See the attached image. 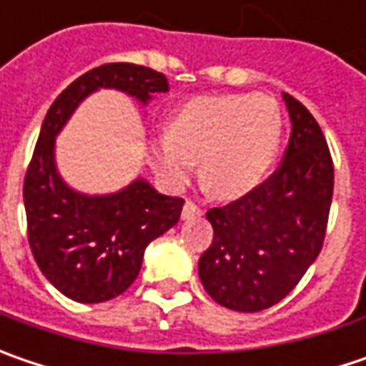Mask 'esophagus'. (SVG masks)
<instances>
[{
	"mask_svg": "<svg viewBox=\"0 0 366 366\" xmlns=\"http://www.w3.org/2000/svg\"><path fill=\"white\" fill-rule=\"evenodd\" d=\"M203 211H201V207L199 204H194L192 201H186L182 207V219H192V217H199Z\"/></svg>",
	"mask_w": 366,
	"mask_h": 366,
	"instance_id": "obj_1",
	"label": "esophagus"
}]
</instances>
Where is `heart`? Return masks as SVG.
<instances>
[{
    "mask_svg": "<svg viewBox=\"0 0 366 366\" xmlns=\"http://www.w3.org/2000/svg\"><path fill=\"white\" fill-rule=\"evenodd\" d=\"M282 118L267 97L203 95L182 103L169 130L151 142L163 180L182 188L201 157L204 186L217 197H240L265 180L280 151Z\"/></svg>",
    "mask_w": 366,
    "mask_h": 366,
    "instance_id": "1",
    "label": "heart"
}]
</instances>
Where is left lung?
Instances as JSON below:
<instances>
[{
  "label": "left lung",
  "instance_id": "8db88e82",
  "mask_svg": "<svg viewBox=\"0 0 366 366\" xmlns=\"http://www.w3.org/2000/svg\"><path fill=\"white\" fill-rule=\"evenodd\" d=\"M292 132L282 165L234 203L207 211L213 242L199 277L222 307L257 312L286 298L319 257L333 194V163L311 112L282 93Z\"/></svg>",
  "mask_w": 366,
  "mask_h": 366
}]
</instances>
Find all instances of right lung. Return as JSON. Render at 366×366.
Listing matches in <instances>:
<instances>
[{
  "instance_id": "right-lung-1",
  "label": "right lung",
  "mask_w": 366,
  "mask_h": 366,
  "mask_svg": "<svg viewBox=\"0 0 366 366\" xmlns=\"http://www.w3.org/2000/svg\"><path fill=\"white\" fill-rule=\"evenodd\" d=\"M99 89H116L147 105L155 93L167 91V78L137 64H105L64 89L43 119L24 178L29 244L49 284L84 305L112 300L130 288L144 248L178 224L184 204L144 178L112 194H84L64 182L55 137Z\"/></svg>"
}]
</instances>
